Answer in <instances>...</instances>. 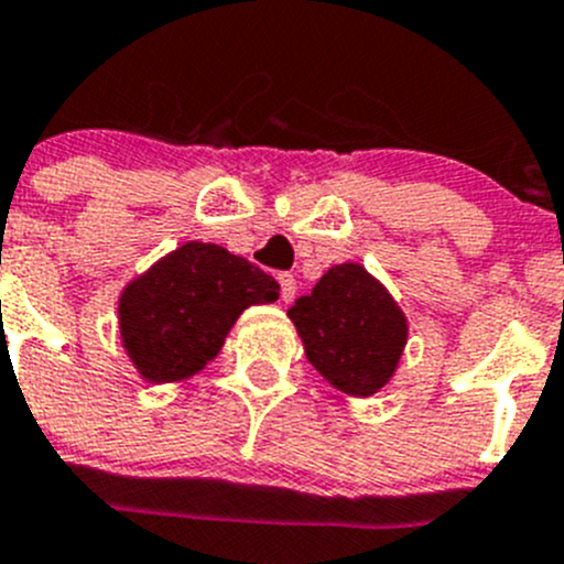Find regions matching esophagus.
Instances as JSON below:
<instances>
[{"label": "esophagus", "instance_id": "34e87169", "mask_svg": "<svg viewBox=\"0 0 564 564\" xmlns=\"http://www.w3.org/2000/svg\"><path fill=\"white\" fill-rule=\"evenodd\" d=\"M278 283H281V300H283V303H292L294 292H297V281H294L292 272H281V275H278Z\"/></svg>", "mask_w": 564, "mask_h": 564}]
</instances>
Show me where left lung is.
<instances>
[{"instance_id":"8db88e82","label":"left lung","mask_w":564,"mask_h":564,"mask_svg":"<svg viewBox=\"0 0 564 564\" xmlns=\"http://www.w3.org/2000/svg\"><path fill=\"white\" fill-rule=\"evenodd\" d=\"M289 319L314 369L352 397L386 386L408 338L402 311L358 264L327 270L314 292L294 300Z\"/></svg>"}]
</instances>
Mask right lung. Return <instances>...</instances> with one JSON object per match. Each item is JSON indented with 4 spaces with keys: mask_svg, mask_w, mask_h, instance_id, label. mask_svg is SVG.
Here are the masks:
<instances>
[{
    "mask_svg": "<svg viewBox=\"0 0 564 564\" xmlns=\"http://www.w3.org/2000/svg\"><path fill=\"white\" fill-rule=\"evenodd\" d=\"M278 292L275 278L242 256L187 242L123 292V347L145 380H182L220 352L248 305L275 303Z\"/></svg>",
    "mask_w": 564,
    "mask_h": 564,
    "instance_id": "add662e5",
    "label": "right lung"
}]
</instances>
